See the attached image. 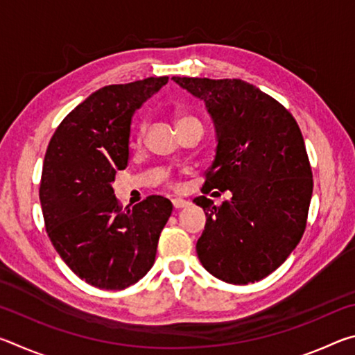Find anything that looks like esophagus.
<instances>
[{
	"mask_svg": "<svg viewBox=\"0 0 355 355\" xmlns=\"http://www.w3.org/2000/svg\"><path fill=\"white\" fill-rule=\"evenodd\" d=\"M172 205H173V208H175V209H182L184 207H188V202L183 200V199H173L172 200Z\"/></svg>",
	"mask_w": 355,
	"mask_h": 355,
	"instance_id": "1",
	"label": "esophagus"
}]
</instances>
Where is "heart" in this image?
Listing matches in <instances>:
<instances>
[{
  "instance_id": "b5f03b06",
  "label": "heart",
  "mask_w": 355,
  "mask_h": 355,
  "mask_svg": "<svg viewBox=\"0 0 355 355\" xmlns=\"http://www.w3.org/2000/svg\"><path fill=\"white\" fill-rule=\"evenodd\" d=\"M188 122H197V119H194L192 116H180L177 119V127H180V125H184Z\"/></svg>"
}]
</instances>
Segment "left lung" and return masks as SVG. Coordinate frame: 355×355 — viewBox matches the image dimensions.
I'll list each match as a JSON object with an SVG mask.
<instances>
[{"instance_id": "8db88e82", "label": "left lung", "mask_w": 355, "mask_h": 355, "mask_svg": "<svg viewBox=\"0 0 355 355\" xmlns=\"http://www.w3.org/2000/svg\"><path fill=\"white\" fill-rule=\"evenodd\" d=\"M172 80L205 103L214 125L218 144L202 192H232L220 207L205 196L194 199L207 214L197 255L216 279L254 284L274 272L304 235L313 178L302 133L291 114L254 84Z\"/></svg>"}]
</instances>
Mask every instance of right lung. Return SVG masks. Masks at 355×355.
Masks as SVG:
<instances>
[{
	"label": "right lung",
	"mask_w": 355,
	"mask_h": 355,
	"mask_svg": "<svg viewBox=\"0 0 355 355\" xmlns=\"http://www.w3.org/2000/svg\"><path fill=\"white\" fill-rule=\"evenodd\" d=\"M167 81L150 76L98 89L48 144L39 189L48 236L71 271L100 290H123L150 271L172 214L161 196L123 211L112 189L128 163L133 114Z\"/></svg>",
	"instance_id": "1"
}]
</instances>
